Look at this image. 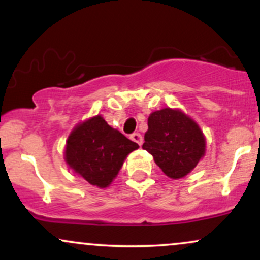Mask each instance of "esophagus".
Listing matches in <instances>:
<instances>
[{
	"label": "esophagus",
	"mask_w": 260,
	"mask_h": 260,
	"mask_svg": "<svg viewBox=\"0 0 260 260\" xmlns=\"http://www.w3.org/2000/svg\"><path fill=\"white\" fill-rule=\"evenodd\" d=\"M131 139H132L133 142H136L137 144H139V145L143 144V137L140 133H133L132 136H131Z\"/></svg>",
	"instance_id": "esophagus-1"
}]
</instances>
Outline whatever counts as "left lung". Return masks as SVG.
<instances>
[{"mask_svg":"<svg viewBox=\"0 0 260 260\" xmlns=\"http://www.w3.org/2000/svg\"><path fill=\"white\" fill-rule=\"evenodd\" d=\"M143 149L153 155L155 164L172 180L192 171L205 155L207 140L198 123L180 109L151 112Z\"/></svg>","mask_w":260,"mask_h":260,"instance_id":"1","label":"left lung"}]
</instances>
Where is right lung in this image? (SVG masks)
I'll list each match as a JSON object with an SVG mask.
<instances>
[{
  "label": "right lung",
  "mask_w": 260,
  "mask_h": 260,
  "mask_svg": "<svg viewBox=\"0 0 260 260\" xmlns=\"http://www.w3.org/2000/svg\"><path fill=\"white\" fill-rule=\"evenodd\" d=\"M138 148L137 143L96 115L79 122L70 133L64 161L74 174L92 186L106 188L118 175L128 154Z\"/></svg>",
  "instance_id": "obj_1"
}]
</instances>
